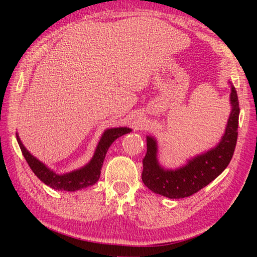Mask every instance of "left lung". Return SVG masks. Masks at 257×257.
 I'll use <instances>...</instances> for the list:
<instances>
[{
  "instance_id": "1",
  "label": "left lung",
  "mask_w": 257,
  "mask_h": 257,
  "mask_svg": "<svg viewBox=\"0 0 257 257\" xmlns=\"http://www.w3.org/2000/svg\"><path fill=\"white\" fill-rule=\"evenodd\" d=\"M230 104L231 112L219 144L175 170L161 167L155 138L147 136V152L143 159L142 172L143 182L147 188L169 198H185L197 193L224 171L232 159L238 137L239 101L232 85Z\"/></svg>"
}]
</instances>
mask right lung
I'll return each mask as SVG.
<instances>
[{
    "label": "right lung",
    "instance_id": "right-lung-1",
    "mask_svg": "<svg viewBox=\"0 0 257 257\" xmlns=\"http://www.w3.org/2000/svg\"><path fill=\"white\" fill-rule=\"evenodd\" d=\"M130 132H132V129L127 127L106 129L103 133L101 139H99L92 160L85 167L75 171L64 173V175L55 173L53 170L47 168L44 163H42L40 160H37L35 156L30 154L21 143L18 134H17V141H18L20 150L23 152V155L27 161L28 165L35 175L38 177V179L56 190L75 191L96 184L99 179V176H101V169L108 147L111 146L116 138Z\"/></svg>",
    "mask_w": 257,
    "mask_h": 257
}]
</instances>
